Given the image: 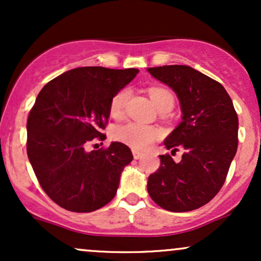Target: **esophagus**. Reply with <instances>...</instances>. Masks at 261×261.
Segmentation results:
<instances>
[{"instance_id": "1", "label": "esophagus", "mask_w": 261, "mask_h": 261, "mask_svg": "<svg viewBox=\"0 0 261 261\" xmlns=\"http://www.w3.org/2000/svg\"><path fill=\"white\" fill-rule=\"evenodd\" d=\"M133 154H134L135 160H140V158L142 157V153H141V152H139V151H136V149H134Z\"/></svg>"}]
</instances>
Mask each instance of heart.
Masks as SVG:
<instances>
[{
    "label": "heart",
    "mask_w": 261,
    "mask_h": 261,
    "mask_svg": "<svg viewBox=\"0 0 261 261\" xmlns=\"http://www.w3.org/2000/svg\"><path fill=\"white\" fill-rule=\"evenodd\" d=\"M128 95H130V91L127 88L121 89L114 95L112 101H110L112 115H120L128 99ZM149 97L160 112L170 110L174 106V97H173L172 93L168 89L162 88V87H153V88L149 89ZM160 135L161 133L157 128L135 121L118 125L113 130L114 139L135 149L148 148L160 137Z\"/></svg>",
    "instance_id": "obj_1"
}]
</instances>
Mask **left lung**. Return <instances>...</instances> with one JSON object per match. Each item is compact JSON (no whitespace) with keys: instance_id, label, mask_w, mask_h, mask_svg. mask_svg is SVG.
Segmentation results:
<instances>
[{"instance_id":"1","label":"left lung","mask_w":261,"mask_h":261,"mask_svg":"<svg viewBox=\"0 0 261 261\" xmlns=\"http://www.w3.org/2000/svg\"><path fill=\"white\" fill-rule=\"evenodd\" d=\"M147 71L178 97L181 122L164 146L184 149L178 163L160 155L161 167L148 176V194L164 210L193 211L214 199L226 180L238 147V116L223 86L195 68L169 65Z\"/></svg>"}]
</instances>
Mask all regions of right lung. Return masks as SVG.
Wrapping results in <instances>:
<instances>
[{"label":"right lung","instance_id":"obj_1","mask_svg":"<svg viewBox=\"0 0 261 261\" xmlns=\"http://www.w3.org/2000/svg\"><path fill=\"white\" fill-rule=\"evenodd\" d=\"M139 73L137 68L77 67L46 83L27 122V153L46 195L65 210L92 212L115 196L125 167L126 145L112 142L88 152L95 137L106 139L110 101Z\"/></svg>","mask_w":261,"mask_h":261}]
</instances>
